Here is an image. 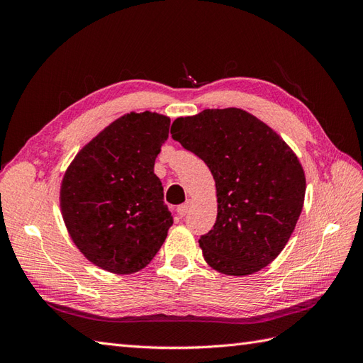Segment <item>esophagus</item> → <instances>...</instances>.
I'll return each mask as SVG.
<instances>
[{
    "mask_svg": "<svg viewBox=\"0 0 363 363\" xmlns=\"http://www.w3.org/2000/svg\"><path fill=\"white\" fill-rule=\"evenodd\" d=\"M191 204H192V201L191 200H188L186 201L184 204H182V206H179V213L182 215V216H184V215H188V212H189V208H191Z\"/></svg>",
    "mask_w": 363,
    "mask_h": 363,
    "instance_id": "1",
    "label": "esophagus"
}]
</instances>
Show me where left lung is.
<instances>
[{
  "label": "left lung",
  "instance_id": "obj_1",
  "mask_svg": "<svg viewBox=\"0 0 363 363\" xmlns=\"http://www.w3.org/2000/svg\"><path fill=\"white\" fill-rule=\"evenodd\" d=\"M171 135L211 169L213 228L200 238L204 260L225 276H250L276 259L298 221L306 177L276 131L242 108H206L177 118Z\"/></svg>",
  "mask_w": 363,
  "mask_h": 363
}]
</instances>
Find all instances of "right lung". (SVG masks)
I'll list each match as a JSON object with an SVG mask.
<instances>
[{
    "label": "right lung",
    "mask_w": 363,
    "mask_h": 363,
    "mask_svg": "<svg viewBox=\"0 0 363 363\" xmlns=\"http://www.w3.org/2000/svg\"><path fill=\"white\" fill-rule=\"evenodd\" d=\"M171 119L152 112L118 118L74 157L60 186L65 225L83 256L113 274L145 268L174 219L155 162Z\"/></svg>",
    "instance_id": "add662e5"
}]
</instances>
